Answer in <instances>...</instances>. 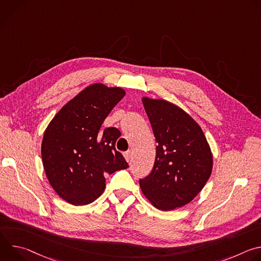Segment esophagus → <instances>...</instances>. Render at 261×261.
<instances>
[{
	"instance_id": "1",
	"label": "esophagus",
	"mask_w": 261,
	"mask_h": 261,
	"mask_svg": "<svg viewBox=\"0 0 261 261\" xmlns=\"http://www.w3.org/2000/svg\"><path fill=\"white\" fill-rule=\"evenodd\" d=\"M124 157H125V159L129 162V161H131V158H132V152L131 151H127V152H125L124 153Z\"/></svg>"
}]
</instances>
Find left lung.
I'll list each match as a JSON object with an SVG mask.
<instances>
[{
    "mask_svg": "<svg viewBox=\"0 0 261 261\" xmlns=\"http://www.w3.org/2000/svg\"><path fill=\"white\" fill-rule=\"evenodd\" d=\"M156 138L151 173L139 179L144 196L158 210L189 203L211 176L213 155L199 125L176 105L142 98Z\"/></svg>",
    "mask_w": 261,
    "mask_h": 261,
    "instance_id": "obj_1",
    "label": "left lung"
}]
</instances>
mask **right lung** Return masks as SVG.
I'll list each match as a JSON object with an SVG mask.
<instances>
[{
    "label": "right lung",
    "mask_w": 261,
    "mask_h": 261,
    "mask_svg": "<svg viewBox=\"0 0 261 261\" xmlns=\"http://www.w3.org/2000/svg\"><path fill=\"white\" fill-rule=\"evenodd\" d=\"M121 88L95 84L70 100L47 126L41 145L43 167L57 194L73 205L95 201L105 189V174L129 167L116 150L115 127L100 129L125 96Z\"/></svg>",
    "instance_id": "right-lung-1"
}]
</instances>
